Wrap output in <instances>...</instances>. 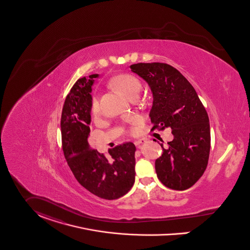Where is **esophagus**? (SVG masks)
<instances>
[{
    "label": "esophagus",
    "instance_id": "obj_1",
    "mask_svg": "<svg viewBox=\"0 0 250 250\" xmlns=\"http://www.w3.org/2000/svg\"><path fill=\"white\" fill-rule=\"evenodd\" d=\"M146 141L144 139H137L134 141V145L136 146V148H140V145L144 144Z\"/></svg>",
    "mask_w": 250,
    "mask_h": 250
}]
</instances>
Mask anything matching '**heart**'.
Masks as SVG:
<instances>
[{"instance_id": "heart-1", "label": "heart", "mask_w": 250, "mask_h": 250, "mask_svg": "<svg viewBox=\"0 0 250 250\" xmlns=\"http://www.w3.org/2000/svg\"><path fill=\"white\" fill-rule=\"evenodd\" d=\"M109 85L121 92L124 96L131 99L133 96L138 94L140 90L139 81L129 74H120L112 78L109 82ZM100 112V100L98 98H93L91 103V113L94 116H98Z\"/></svg>"}]
</instances>
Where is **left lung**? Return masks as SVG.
I'll return each instance as SVG.
<instances>
[{
	"mask_svg": "<svg viewBox=\"0 0 250 250\" xmlns=\"http://www.w3.org/2000/svg\"><path fill=\"white\" fill-rule=\"evenodd\" d=\"M150 86L152 93L150 122L154 129L172 130L173 140L163 144L155 160L158 179L167 188L185 190L199 180L208 166L210 129L208 113L183 75L167 63H136L130 66Z\"/></svg>",
	"mask_w": 250,
	"mask_h": 250,
	"instance_id": "1",
	"label": "left lung"
}]
</instances>
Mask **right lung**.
<instances>
[{"label":"right lung","instance_id":"1","mask_svg":"<svg viewBox=\"0 0 250 250\" xmlns=\"http://www.w3.org/2000/svg\"><path fill=\"white\" fill-rule=\"evenodd\" d=\"M99 74L77 81L62 108V150L78 182L91 193L106 200L125 195L134 183L135 146L132 142L109 149L110 156L90 147L92 85Z\"/></svg>","mask_w":250,"mask_h":250}]
</instances>
